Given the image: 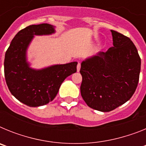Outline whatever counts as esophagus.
I'll use <instances>...</instances> for the list:
<instances>
[{
  "label": "esophagus",
  "instance_id": "obj_1",
  "mask_svg": "<svg viewBox=\"0 0 146 146\" xmlns=\"http://www.w3.org/2000/svg\"><path fill=\"white\" fill-rule=\"evenodd\" d=\"M80 63H78V64H77V72H80Z\"/></svg>",
  "mask_w": 146,
  "mask_h": 146
}]
</instances>
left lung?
Masks as SVG:
<instances>
[{
	"label": "left lung",
	"instance_id": "obj_1",
	"mask_svg": "<svg viewBox=\"0 0 146 146\" xmlns=\"http://www.w3.org/2000/svg\"><path fill=\"white\" fill-rule=\"evenodd\" d=\"M113 46L81 63V96L87 105L110 112L129 100L138 84L141 60L129 38L111 30Z\"/></svg>",
	"mask_w": 146,
	"mask_h": 146
}]
</instances>
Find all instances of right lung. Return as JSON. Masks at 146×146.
<instances>
[{"mask_svg": "<svg viewBox=\"0 0 146 146\" xmlns=\"http://www.w3.org/2000/svg\"><path fill=\"white\" fill-rule=\"evenodd\" d=\"M55 33V26L47 23L29 25L15 35L6 50L4 59L6 84L13 96L29 107L43 106L52 102L64 80L77 72L76 61L41 69L30 66L27 50L34 36Z\"/></svg>", "mask_w": 146, "mask_h": 146, "instance_id": "add662e5", "label": "right lung"}]
</instances>
